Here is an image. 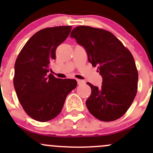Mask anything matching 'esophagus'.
<instances>
[{
  "instance_id": "34e87169",
  "label": "esophagus",
  "mask_w": 153,
  "mask_h": 153,
  "mask_svg": "<svg viewBox=\"0 0 153 153\" xmlns=\"http://www.w3.org/2000/svg\"><path fill=\"white\" fill-rule=\"evenodd\" d=\"M77 82H78V85H81V84H84V83H85V81H83V80L78 79V80H77Z\"/></svg>"
}]
</instances>
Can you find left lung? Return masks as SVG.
I'll return each mask as SVG.
<instances>
[{
	"instance_id": "8db88e82",
	"label": "left lung",
	"mask_w": 153,
	"mask_h": 153,
	"mask_svg": "<svg viewBox=\"0 0 153 153\" xmlns=\"http://www.w3.org/2000/svg\"><path fill=\"white\" fill-rule=\"evenodd\" d=\"M71 38L85 49L88 61L98 66L101 87L86 83L92 89L86 105L91 114L102 121H112L126 113L138 89V74L129 49L109 31L79 26Z\"/></svg>"
}]
</instances>
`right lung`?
<instances>
[{"label": "right lung", "instance_id": "1", "mask_svg": "<svg viewBox=\"0 0 153 153\" xmlns=\"http://www.w3.org/2000/svg\"><path fill=\"white\" fill-rule=\"evenodd\" d=\"M71 29V26H61L38 31L15 61L13 84L17 96L27 115L38 121L45 122L59 115L68 94L77 86L75 79H61L49 74L57 47Z\"/></svg>", "mask_w": 153, "mask_h": 153}]
</instances>
